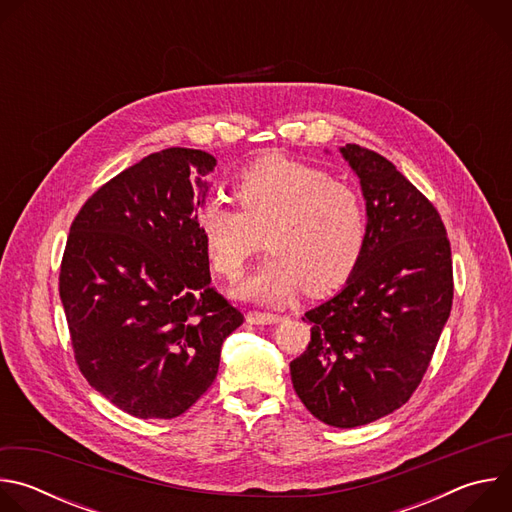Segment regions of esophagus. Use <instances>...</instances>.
<instances>
[{
    "label": "esophagus",
    "instance_id": "1",
    "mask_svg": "<svg viewBox=\"0 0 512 512\" xmlns=\"http://www.w3.org/2000/svg\"><path fill=\"white\" fill-rule=\"evenodd\" d=\"M281 320L279 314H265V312H249L247 322L255 326H265V324H277Z\"/></svg>",
    "mask_w": 512,
    "mask_h": 512
}]
</instances>
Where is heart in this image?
<instances>
[{
  "instance_id": "b5f03b06",
  "label": "heart",
  "mask_w": 512,
  "mask_h": 512,
  "mask_svg": "<svg viewBox=\"0 0 512 512\" xmlns=\"http://www.w3.org/2000/svg\"><path fill=\"white\" fill-rule=\"evenodd\" d=\"M233 192L241 210L210 198L196 227L214 271L231 281L267 229L273 253L237 287L239 298L281 304L304 285L318 296L350 277L367 241V212L350 186L318 166L269 154L241 170Z\"/></svg>"
}]
</instances>
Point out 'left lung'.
<instances>
[{
	"instance_id": "obj_1",
	"label": "left lung",
	"mask_w": 512,
	"mask_h": 512,
	"mask_svg": "<svg viewBox=\"0 0 512 512\" xmlns=\"http://www.w3.org/2000/svg\"><path fill=\"white\" fill-rule=\"evenodd\" d=\"M340 154L367 206V241L344 287L302 318L312 338L289 375L314 417L346 429L409 401L450 318L454 281L433 204L377 152L346 143Z\"/></svg>"
}]
</instances>
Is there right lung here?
Instances as JSON below:
<instances>
[{
	"label": "right lung",
	"instance_id": "obj_1",
	"mask_svg": "<svg viewBox=\"0 0 512 512\" xmlns=\"http://www.w3.org/2000/svg\"><path fill=\"white\" fill-rule=\"evenodd\" d=\"M214 156L170 148L101 186L72 221L60 302L89 385L139 419H172L212 385L243 314L210 287L196 212Z\"/></svg>",
	"mask_w": 512,
	"mask_h": 512
}]
</instances>
